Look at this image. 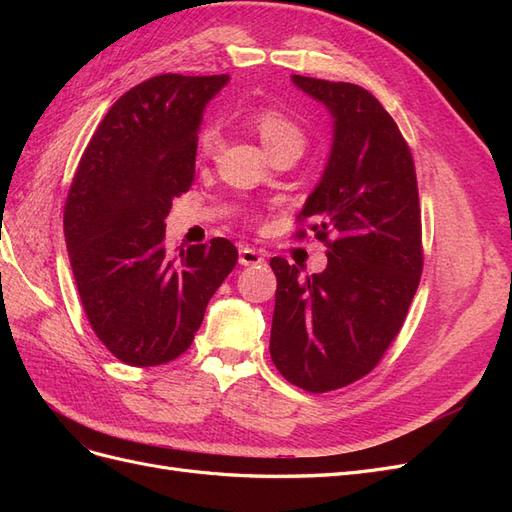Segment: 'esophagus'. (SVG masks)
<instances>
[{
  "label": "esophagus",
  "mask_w": 512,
  "mask_h": 512,
  "mask_svg": "<svg viewBox=\"0 0 512 512\" xmlns=\"http://www.w3.org/2000/svg\"><path fill=\"white\" fill-rule=\"evenodd\" d=\"M239 265L243 267H254V265H265V256H262L254 247H241L239 250Z\"/></svg>",
  "instance_id": "34e87169"
}]
</instances>
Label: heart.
Masks as SVG:
<instances>
[{"instance_id": "obj_1", "label": "heart", "mask_w": 512, "mask_h": 512, "mask_svg": "<svg viewBox=\"0 0 512 512\" xmlns=\"http://www.w3.org/2000/svg\"><path fill=\"white\" fill-rule=\"evenodd\" d=\"M252 126L271 156H275V153L280 151L301 153L307 143L305 130L299 126V123L275 106H260L252 115ZM220 141H222L220 130L215 126H205L198 136V151L203 153L205 158H209L218 151Z\"/></svg>"}]
</instances>
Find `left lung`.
I'll return each mask as SVG.
<instances>
[{
  "mask_svg": "<svg viewBox=\"0 0 512 512\" xmlns=\"http://www.w3.org/2000/svg\"><path fill=\"white\" fill-rule=\"evenodd\" d=\"M327 106L333 143L299 218H312L329 265L299 275L271 258L277 277L271 359L299 389L327 393L369 374L391 346L423 271L421 207L412 153L367 89L292 74Z\"/></svg>",
  "mask_w": 512,
  "mask_h": 512,
  "instance_id": "8db88e82",
  "label": "left lung"
}]
</instances>
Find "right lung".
<instances>
[{
	"mask_svg": "<svg viewBox=\"0 0 512 512\" xmlns=\"http://www.w3.org/2000/svg\"><path fill=\"white\" fill-rule=\"evenodd\" d=\"M228 74H160L126 91L83 153L64 211L91 329L119 361L153 367L190 348L237 265L228 239L168 254L166 215L194 181L198 130Z\"/></svg>",
	"mask_w": 512,
	"mask_h": 512,
	"instance_id": "right-lung-1",
	"label": "right lung"
}]
</instances>
